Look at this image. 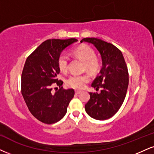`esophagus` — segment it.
<instances>
[{
	"mask_svg": "<svg viewBox=\"0 0 154 154\" xmlns=\"http://www.w3.org/2000/svg\"><path fill=\"white\" fill-rule=\"evenodd\" d=\"M75 94H80L81 93V91L76 90V91H75Z\"/></svg>",
	"mask_w": 154,
	"mask_h": 154,
	"instance_id": "1",
	"label": "esophagus"
}]
</instances>
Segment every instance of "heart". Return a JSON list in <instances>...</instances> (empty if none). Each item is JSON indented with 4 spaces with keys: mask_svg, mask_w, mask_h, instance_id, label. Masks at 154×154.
Masks as SVG:
<instances>
[{
    "mask_svg": "<svg viewBox=\"0 0 154 154\" xmlns=\"http://www.w3.org/2000/svg\"><path fill=\"white\" fill-rule=\"evenodd\" d=\"M74 56L84 62V68L93 74L96 73L100 68V62L95 57L96 54L94 49L87 45H81L73 51ZM68 57L65 54H61L58 58V67L60 71L66 72L68 68ZM90 81L87 74L84 75H73L66 80V84L73 88H83Z\"/></svg>",
    "mask_w": 154,
    "mask_h": 154,
    "instance_id": "heart-1",
    "label": "heart"
}]
</instances>
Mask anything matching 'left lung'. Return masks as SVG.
Segmentation results:
<instances>
[{
	"mask_svg": "<svg viewBox=\"0 0 154 154\" xmlns=\"http://www.w3.org/2000/svg\"><path fill=\"white\" fill-rule=\"evenodd\" d=\"M91 43L99 51L102 68L91 86L99 94L89 93L86 113L96 120H106L114 116L126 97L128 86V68L122 53L111 43L96 38H85L81 43Z\"/></svg>",
	"mask_w": 154,
	"mask_h": 154,
	"instance_id": "left-lung-1",
	"label": "left lung"
}]
</instances>
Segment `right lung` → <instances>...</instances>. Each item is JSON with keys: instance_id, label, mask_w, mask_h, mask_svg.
I'll list each match as a JSON object with an SVG mask.
<instances>
[{"instance_id": "add662e5", "label": "right lung", "mask_w": 154, "mask_h": 154, "mask_svg": "<svg viewBox=\"0 0 154 154\" xmlns=\"http://www.w3.org/2000/svg\"><path fill=\"white\" fill-rule=\"evenodd\" d=\"M75 38L49 39L44 41L28 57L21 75V94L31 114L35 119L52 124L63 118L67 107L73 98V89L63 88L62 81H58L60 73L58 58L61 52ZM55 83L59 90L53 93Z\"/></svg>"}]
</instances>
